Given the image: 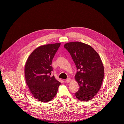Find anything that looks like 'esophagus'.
<instances>
[{
	"label": "esophagus",
	"instance_id": "esophagus-1",
	"mask_svg": "<svg viewBox=\"0 0 124 124\" xmlns=\"http://www.w3.org/2000/svg\"><path fill=\"white\" fill-rule=\"evenodd\" d=\"M71 81V78H67L66 80H65V82L66 83H69Z\"/></svg>",
	"mask_w": 124,
	"mask_h": 124
}]
</instances>
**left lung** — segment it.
<instances>
[{"label":"left lung","instance_id":"1","mask_svg":"<svg viewBox=\"0 0 124 124\" xmlns=\"http://www.w3.org/2000/svg\"><path fill=\"white\" fill-rule=\"evenodd\" d=\"M77 67L75 75L79 88L75 93L78 99L82 101L92 100L97 94L104 77V66L99 54L87 44L79 42L65 44Z\"/></svg>","mask_w":124,"mask_h":124}]
</instances>
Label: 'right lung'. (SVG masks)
<instances>
[{"mask_svg":"<svg viewBox=\"0 0 124 124\" xmlns=\"http://www.w3.org/2000/svg\"><path fill=\"white\" fill-rule=\"evenodd\" d=\"M60 43L49 44L36 48L26 62L24 76L33 96L41 102H47L56 96L61 83L54 76L52 63Z\"/></svg>","mask_w":124,"mask_h":124,"instance_id":"right-lung-1","label":"right lung"}]
</instances>
